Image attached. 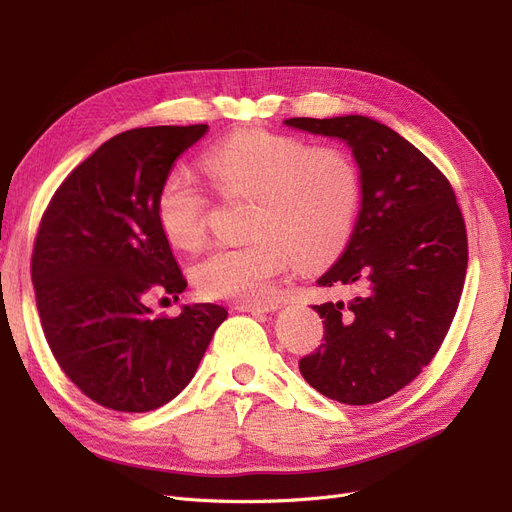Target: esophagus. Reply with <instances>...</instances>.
Listing matches in <instances>:
<instances>
[{
	"instance_id": "1",
	"label": "esophagus",
	"mask_w": 512,
	"mask_h": 512,
	"mask_svg": "<svg viewBox=\"0 0 512 512\" xmlns=\"http://www.w3.org/2000/svg\"><path fill=\"white\" fill-rule=\"evenodd\" d=\"M234 310L249 312V314H268V312H276L278 304L276 301H268V304H236Z\"/></svg>"
}]
</instances>
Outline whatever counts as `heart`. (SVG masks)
<instances>
[{
	"label": "heart",
	"mask_w": 512,
	"mask_h": 512,
	"mask_svg": "<svg viewBox=\"0 0 512 512\" xmlns=\"http://www.w3.org/2000/svg\"><path fill=\"white\" fill-rule=\"evenodd\" d=\"M202 170L217 194L249 198L244 234L217 244L194 266L198 289L215 299H266L291 257L314 268L342 253L361 204V177L337 145L308 147L270 130H244L208 147ZM208 198L185 166L164 175L156 217L164 236L194 249L206 236Z\"/></svg>",
	"instance_id": "heart-1"
}]
</instances>
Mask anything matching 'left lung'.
<instances>
[{"label":"left lung","instance_id":"8db88e82","mask_svg":"<svg viewBox=\"0 0 512 512\" xmlns=\"http://www.w3.org/2000/svg\"><path fill=\"white\" fill-rule=\"evenodd\" d=\"M285 124L342 139L363 192L344 255L316 280L354 295L314 306L325 344L299 371L333 401L380 403L422 373L456 316L468 266L464 217L441 170L386 124L367 116Z\"/></svg>","mask_w":512,"mask_h":512}]
</instances>
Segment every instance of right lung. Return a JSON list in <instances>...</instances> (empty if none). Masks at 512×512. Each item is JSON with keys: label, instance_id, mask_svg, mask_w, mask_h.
Returning <instances> with one entry per match:
<instances>
[{"label": "right lung", "instance_id": "add662e5", "mask_svg": "<svg viewBox=\"0 0 512 512\" xmlns=\"http://www.w3.org/2000/svg\"><path fill=\"white\" fill-rule=\"evenodd\" d=\"M206 124L132 128L105 141L61 183L37 230L31 280L46 342L69 380L113 411L173 401L227 310L183 306L175 318L145 306L151 291H185L156 217L175 160Z\"/></svg>", "mask_w": 512, "mask_h": 512}]
</instances>
